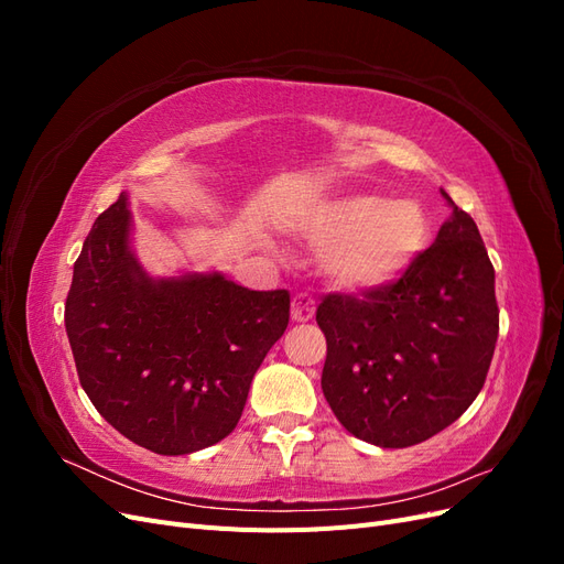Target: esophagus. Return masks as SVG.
<instances>
[{"label":"esophagus","instance_id":"esophagus-1","mask_svg":"<svg viewBox=\"0 0 564 564\" xmlns=\"http://www.w3.org/2000/svg\"><path fill=\"white\" fill-rule=\"evenodd\" d=\"M315 315V299L311 294H296L292 301V319L294 322H308Z\"/></svg>","mask_w":564,"mask_h":564}]
</instances>
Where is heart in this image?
<instances>
[{"mask_svg": "<svg viewBox=\"0 0 564 564\" xmlns=\"http://www.w3.org/2000/svg\"><path fill=\"white\" fill-rule=\"evenodd\" d=\"M327 247L322 270L340 289H377L395 282L429 242V218L416 202L350 195L329 204L308 228Z\"/></svg>", "mask_w": 564, "mask_h": 564, "instance_id": "obj_1", "label": "heart"}]
</instances>
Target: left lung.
<instances>
[{"instance_id": "1", "label": "left lung", "mask_w": 564, "mask_h": 564, "mask_svg": "<svg viewBox=\"0 0 564 564\" xmlns=\"http://www.w3.org/2000/svg\"><path fill=\"white\" fill-rule=\"evenodd\" d=\"M454 207L433 247L362 296L327 294L322 392L344 429L400 449L452 425L482 390L499 336L494 265L475 220Z\"/></svg>"}]
</instances>
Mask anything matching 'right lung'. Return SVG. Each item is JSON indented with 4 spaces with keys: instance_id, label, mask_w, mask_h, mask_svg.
I'll return each mask as SVG.
<instances>
[{
    "instance_id": "right-lung-1",
    "label": "right lung",
    "mask_w": 564,
    "mask_h": 564,
    "mask_svg": "<svg viewBox=\"0 0 564 564\" xmlns=\"http://www.w3.org/2000/svg\"><path fill=\"white\" fill-rule=\"evenodd\" d=\"M127 193L96 218L65 299L79 383L115 431L155 454L232 433L256 369L289 324V292L212 275L152 280L129 249Z\"/></svg>"
}]
</instances>
